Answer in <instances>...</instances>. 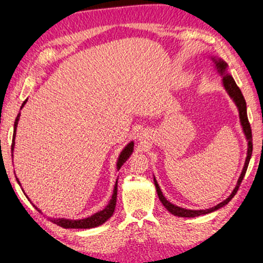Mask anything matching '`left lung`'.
<instances>
[{"label": "left lung", "instance_id": "left-lung-1", "mask_svg": "<svg viewBox=\"0 0 263 263\" xmlns=\"http://www.w3.org/2000/svg\"><path fill=\"white\" fill-rule=\"evenodd\" d=\"M215 62H216V66H217V68H218V71L220 72V73H224V71H226V68L228 66L227 64L224 63L223 60H218V62H217V60H215ZM223 85H224V87H226V90L228 91V93L230 95V97L234 100L236 105H237L238 111H239V120H241V124H242V127H243V132H245L246 138H247V140H248V155H247L246 163H245V167H243L241 177H239L238 181H237V185H236V187L234 189L233 193H231V195L228 197L226 200H223L222 203H219L218 205H216L215 208L208 209V210H187V209H182V208H179V206H176V205L171 204L170 201L167 200L165 197H163L161 190H160L158 182H157V180H155V178H154V184H155V187H157V192H158V196H159L160 201H161V203L163 204V206H165L167 210H168L171 214H173L174 216H178V217H197V216H200V215L210 214V212L215 211V210H218L219 208L224 206V205L228 204L231 199H233L234 196L238 191V187H239V185H241L243 178H245V176H246L247 168H248L250 158H252V153H253L252 128H250V123H249V121H248V116H247L246 100H245V97H243V95L241 92V90H239V87L235 83L234 78L231 77L230 74L224 76V77H223Z\"/></svg>", "mask_w": 263, "mask_h": 263}]
</instances>
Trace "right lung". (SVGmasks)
Returning <instances> with one entry per match:
<instances>
[{"label":"right lung","mask_w":263,"mask_h":263,"mask_svg":"<svg viewBox=\"0 0 263 263\" xmlns=\"http://www.w3.org/2000/svg\"><path fill=\"white\" fill-rule=\"evenodd\" d=\"M26 102H27V100L24 102L22 106L26 104ZM18 120H20V112L17 114L16 119H15V123H14L13 142H11V155H13V151H14V146H15V134H16V127H17ZM133 149H134V143L130 142L122 151V153H121L120 158H119V161H117V170H120L121 167H122L123 163L127 161L128 158L130 157V154L133 153ZM16 180H17V178H16ZM17 182H18V180H17ZM18 184H20V182H18ZM116 198H117V181L115 184V189H114L111 199H110L109 204L106 205V208L104 209V210L97 212V214L87 217V218H84V219L72 220V219H65V218H57V219L53 218V219H51V222H53L59 227L65 228V229H90V228L98 227V226H101V224H103L104 222H106V220H108L110 217L112 216L114 210H115V206H116ZM34 206H35V205H34ZM35 209L39 212H41L37 208H35Z\"/></svg>","instance_id":"1"}]
</instances>
